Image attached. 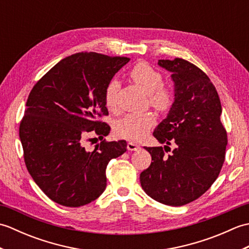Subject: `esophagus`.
I'll list each match as a JSON object with an SVG mask.
<instances>
[{"label": "esophagus", "mask_w": 249, "mask_h": 249, "mask_svg": "<svg viewBox=\"0 0 249 249\" xmlns=\"http://www.w3.org/2000/svg\"><path fill=\"white\" fill-rule=\"evenodd\" d=\"M127 149L129 151H137V150L140 149V146L137 145L136 143H134V142H128V143H127Z\"/></svg>", "instance_id": "esophagus-1"}]
</instances>
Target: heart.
Instances as JSON below:
<instances>
[{
  "instance_id": "obj_1",
  "label": "heart",
  "mask_w": 249,
  "mask_h": 249,
  "mask_svg": "<svg viewBox=\"0 0 249 249\" xmlns=\"http://www.w3.org/2000/svg\"><path fill=\"white\" fill-rule=\"evenodd\" d=\"M129 77L137 86L149 94L150 104L158 111H167L174 100L173 89L162 84V75L146 62H139L131 68ZM119 89L118 81L112 80L105 89V104L110 111L116 108L115 97ZM156 116L153 112L130 113L121 119L115 126V134L121 138L140 140L155 125Z\"/></svg>"
}]
</instances>
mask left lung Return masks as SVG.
<instances>
[{"instance_id":"8db88e82","label":"left lung","mask_w":249,"mask_h":249,"mask_svg":"<svg viewBox=\"0 0 249 249\" xmlns=\"http://www.w3.org/2000/svg\"><path fill=\"white\" fill-rule=\"evenodd\" d=\"M158 65L171 71L174 103L167 118L153 136L176 144L167 157L162 146L145 147L152 162L140 174L141 187L158 202L181 206L198 199L217 178L228 143L220 122L218 93L206 73L184 59L160 60Z\"/></svg>"}]
</instances>
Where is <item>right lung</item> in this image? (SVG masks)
I'll return each instance as SVG.
<instances>
[{
	"label": "right lung",
	"instance_id": "right-lung-1",
	"mask_svg": "<svg viewBox=\"0 0 249 249\" xmlns=\"http://www.w3.org/2000/svg\"><path fill=\"white\" fill-rule=\"evenodd\" d=\"M129 60L79 52L61 60L30 92L19 127L24 162L54 202L78 208L97 199L107 186L108 162L126 152L125 140H103L110 126L99 119L108 115L106 87ZM89 132L102 139L93 150L84 146Z\"/></svg>",
	"mask_w": 249,
	"mask_h": 249
}]
</instances>
